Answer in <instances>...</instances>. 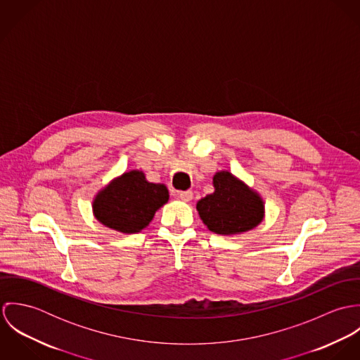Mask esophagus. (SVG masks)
<instances>
[{
  "label": "esophagus",
  "mask_w": 360,
  "mask_h": 360,
  "mask_svg": "<svg viewBox=\"0 0 360 360\" xmlns=\"http://www.w3.org/2000/svg\"><path fill=\"white\" fill-rule=\"evenodd\" d=\"M179 198L184 202H190L193 200V191H190V190L188 191H180Z\"/></svg>",
  "instance_id": "1"
}]
</instances>
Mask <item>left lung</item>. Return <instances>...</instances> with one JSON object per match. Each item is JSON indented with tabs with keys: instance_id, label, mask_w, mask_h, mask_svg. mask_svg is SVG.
Segmentation results:
<instances>
[{
	"instance_id": "left-lung-1",
	"label": "left lung",
	"mask_w": 360,
	"mask_h": 360,
	"mask_svg": "<svg viewBox=\"0 0 360 360\" xmlns=\"http://www.w3.org/2000/svg\"><path fill=\"white\" fill-rule=\"evenodd\" d=\"M214 191L197 202L206 227L221 236H234L254 230L264 217V202L254 188L229 170L213 176Z\"/></svg>"
}]
</instances>
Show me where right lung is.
I'll list each match as a JSON object with an SVG mask.
<instances>
[{
	"label": "right lung",
	"instance_id": "1",
	"mask_svg": "<svg viewBox=\"0 0 360 360\" xmlns=\"http://www.w3.org/2000/svg\"><path fill=\"white\" fill-rule=\"evenodd\" d=\"M169 201L165 184L150 183L141 170H130L113 179L93 200L96 219L123 234L140 233Z\"/></svg>",
	"mask_w": 360,
	"mask_h": 360
}]
</instances>
